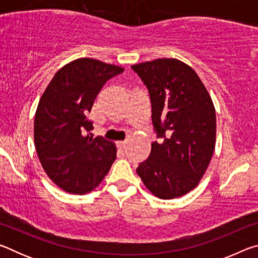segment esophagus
I'll list each match as a JSON object with an SVG mask.
<instances>
[{
    "mask_svg": "<svg viewBox=\"0 0 258 258\" xmlns=\"http://www.w3.org/2000/svg\"><path fill=\"white\" fill-rule=\"evenodd\" d=\"M126 146V141H117V147H118V149H124Z\"/></svg>",
    "mask_w": 258,
    "mask_h": 258,
    "instance_id": "obj_1",
    "label": "esophagus"
}]
</instances>
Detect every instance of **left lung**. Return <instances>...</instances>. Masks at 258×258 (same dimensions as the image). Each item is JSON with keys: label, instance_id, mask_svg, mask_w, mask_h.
Segmentation results:
<instances>
[{"label": "left lung", "instance_id": "8db88e82", "mask_svg": "<svg viewBox=\"0 0 258 258\" xmlns=\"http://www.w3.org/2000/svg\"><path fill=\"white\" fill-rule=\"evenodd\" d=\"M132 69L149 91L152 123L160 138L137 173L156 197H182L199 184L215 150L213 100L197 73L181 60L156 59Z\"/></svg>", "mask_w": 258, "mask_h": 258}]
</instances>
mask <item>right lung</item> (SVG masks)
<instances>
[{
	"instance_id": "add662e5",
	"label": "right lung",
	"mask_w": 258,
	"mask_h": 258,
	"mask_svg": "<svg viewBox=\"0 0 258 258\" xmlns=\"http://www.w3.org/2000/svg\"><path fill=\"white\" fill-rule=\"evenodd\" d=\"M124 68L80 58L60 68L35 112L34 142L42 167L60 189L74 195L94 190L116 159V146L93 130L89 113L108 80Z\"/></svg>"
}]
</instances>
